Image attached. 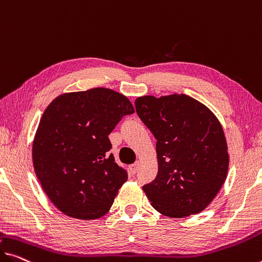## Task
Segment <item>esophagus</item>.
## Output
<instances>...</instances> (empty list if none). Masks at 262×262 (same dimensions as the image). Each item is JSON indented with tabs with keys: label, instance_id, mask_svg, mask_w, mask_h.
Listing matches in <instances>:
<instances>
[{
	"label": "esophagus",
	"instance_id": "34e87169",
	"mask_svg": "<svg viewBox=\"0 0 262 262\" xmlns=\"http://www.w3.org/2000/svg\"><path fill=\"white\" fill-rule=\"evenodd\" d=\"M139 162L135 163L134 165H131L130 167H128V172H130V174H136L137 171H138V167H139Z\"/></svg>",
	"mask_w": 262,
	"mask_h": 262
}]
</instances>
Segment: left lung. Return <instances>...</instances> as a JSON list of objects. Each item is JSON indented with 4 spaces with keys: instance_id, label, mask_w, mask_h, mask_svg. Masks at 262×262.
<instances>
[{
    "instance_id": "1",
    "label": "left lung",
    "mask_w": 262,
    "mask_h": 262,
    "mask_svg": "<svg viewBox=\"0 0 262 262\" xmlns=\"http://www.w3.org/2000/svg\"><path fill=\"white\" fill-rule=\"evenodd\" d=\"M135 105L157 139L158 174L143 186L152 207L171 218L204 211L228 171L227 143L219 119L206 105L184 94L143 96Z\"/></svg>"
}]
</instances>
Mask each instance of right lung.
I'll return each instance as SVG.
<instances>
[{
  "label": "right lung",
  "mask_w": 262,
  "mask_h": 262,
  "mask_svg": "<svg viewBox=\"0 0 262 262\" xmlns=\"http://www.w3.org/2000/svg\"><path fill=\"white\" fill-rule=\"evenodd\" d=\"M135 112L125 96L105 88L59 95L48 105L33 143V163L51 203L68 216L102 218L127 173L108 154V135Z\"/></svg>",
  "instance_id": "add662e5"
}]
</instances>
